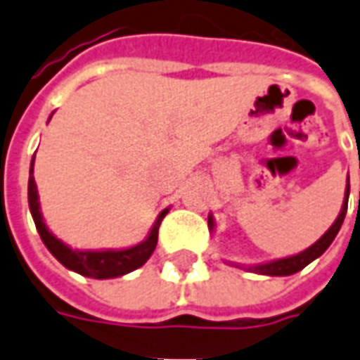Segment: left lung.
<instances>
[{
    "mask_svg": "<svg viewBox=\"0 0 360 360\" xmlns=\"http://www.w3.org/2000/svg\"><path fill=\"white\" fill-rule=\"evenodd\" d=\"M347 202H349V177H347L345 200H343V206H341V212H339V216L335 218V222L331 224V228H329L328 232L323 233L316 243H311L308 250L300 251V253H296V255H290V257L275 259V261L259 263V265H240V263H233V261H228V263L233 265V267L245 269V271H250V273H257V275H269V276H288V275H294V273H298V271H302L306 265H310L314 259L320 257L321 253L331 245V241L335 240L339 228H341V224H343V220H345ZM214 226H216L214 218H212V214H210L208 216V228H210V230H214Z\"/></svg>",
    "mask_w": 360,
    "mask_h": 360,
    "instance_id": "8db88e82",
    "label": "left lung"
}]
</instances>
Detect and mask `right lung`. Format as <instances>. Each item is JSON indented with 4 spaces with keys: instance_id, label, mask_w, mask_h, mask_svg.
<instances>
[{
    "instance_id": "add662e5",
    "label": "right lung",
    "mask_w": 360,
    "mask_h": 360,
    "mask_svg": "<svg viewBox=\"0 0 360 360\" xmlns=\"http://www.w3.org/2000/svg\"><path fill=\"white\" fill-rule=\"evenodd\" d=\"M32 169H34V155H32L31 172H29V208H31L32 220H34V226L40 233V240L44 241V245L49 248L50 253L64 267L75 271L79 275L91 276V278H117V276L127 275L130 271H136L138 267H142L150 259V255L154 253L155 245H158L160 224H162L163 216L167 214L169 208L162 210L160 216L155 218L148 238L136 245H132V248H127V250H72L64 241L58 240L44 224Z\"/></svg>"
}]
</instances>
